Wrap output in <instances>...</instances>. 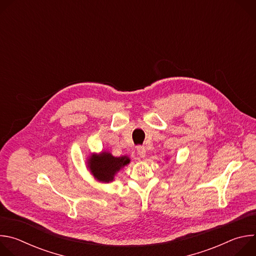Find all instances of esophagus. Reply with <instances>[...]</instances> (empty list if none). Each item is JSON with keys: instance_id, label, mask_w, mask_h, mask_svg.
I'll return each instance as SVG.
<instances>
[{"instance_id": "34e87169", "label": "esophagus", "mask_w": 256, "mask_h": 256, "mask_svg": "<svg viewBox=\"0 0 256 256\" xmlns=\"http://www.w3.org/2000/svg\"><path fill=\"white\" fill-rule=\"evenodd\" d=\"M136 151H138V154L140 157H144L146 156V148L144 147V146H138Z\"/></svg>"}]
</instances>
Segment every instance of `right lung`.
Instances as JSON below:
<instances>
[{
  "instance_id": "obj_1",
  "label": "right lung",
  "mask_w": 256,
  "mask_h": 256,
  "mask_svg": "<svg viewBox=\"0 0 256 256\" xmlns=\"http://www.w3.org/2000/svg\"><path fill=\"white\" fill-rule=\"evenodd\" d=\"M130 163V158L126 156L114 157L109 153H102L100 156H92L89 160V167L99 181L109 182L114 180L118 171Z\"/></svg>"
}]
</instances>
